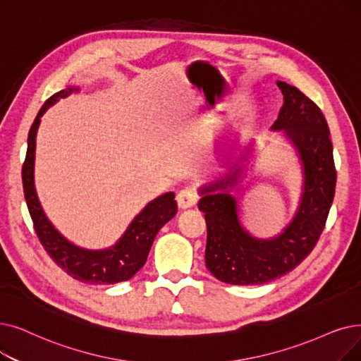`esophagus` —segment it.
I'll list each match as a JSON object with an SVG mask.
<instances>
[{"label": "esophagus", "instance_id": "obj_1", "mask_svg": "<svg viewBox=\"0 0 361 361\" xmlns=\"http://www.w3.org/2000/svg\"><path fill=\"white\" fill-rule=\"evenodd\" d=\"M196 202H197V195L195 193L193 189H189V187H187V189H183L177 195V203L181 209L192 208L193 205H196Z\"/></svg>", "mask_w": 361, "mask_h": 361}]
</instances>
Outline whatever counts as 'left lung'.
Returning a JSON list of instances; mask_svg holds the SVG:
<instances>
[{"label":"left lung","mask_w":361,"mask_h":361,"mask_svg":"<svg viewBox=\"0 0 361 361\" xmlns=\"http://www.w3.org/2000/svg\"><path fill=\"white\" fill-rule=\"evenodd\" d=\"M285 103L273 130H283L300 152L304 193L300 209L280 236L259 240L238 218L236 199L226 190L238 183L240 168L200 189L199 209L208 227L205 262L218 280L230 285H261L292 271L314 249L334 202L336 169L329 127L320 107L302 91L277 82Z\"/></svg>","instance_id":"left-lung-1"}]
</instances>
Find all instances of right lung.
<instances>
[{
	"label": "right lung",
	"instance_id": "add662e5",
	"mask_svg": "<svg viewBox=\"0 0 361 361\" xmlns=\"http://www.w3.org/2000/svg\"><path fill=\"white\" fill-rule=\"evenodd\" d=\"M76 88H68L56 92L44 103L38 112L27 135V152L22 166L23 193L27 209L32 218L37 236L45 252L73 279L91 285H114L130 280L143 267L154 236L177 214L176 195L169 192L152 200L130 224L119 242L103 250H88L68 242L53 227L45 216L34 185V161H35V137L39 119L44 112L59 99L69 96Z\"/></svg>",
	"mask_w": 361,
	"mask_h": 361
}]
</instances>
